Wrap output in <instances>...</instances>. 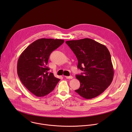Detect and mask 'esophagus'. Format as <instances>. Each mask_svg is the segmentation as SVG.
I'll use <instances>...</instances> for the list:
<instances>
[{
  "instance_id": "obj_1",
  "label": "esophagus",
  "mask_w": 132,
  "mask_h": 132,
  "mask_svg": "<svg viewBox=\"0 0 132 132\" xmlns=\"http://www.w3.org/2000/svg\"><path fill=\"white\" fill-rule=\"evenodd\" d=\"M65 78L66 79H72V76H65Z\"/></svg>"
}]
</instances>
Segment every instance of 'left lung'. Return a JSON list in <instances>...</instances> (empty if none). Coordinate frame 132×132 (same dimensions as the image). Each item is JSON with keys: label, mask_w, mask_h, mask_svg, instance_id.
<instances>
[{"label": "left lung", "mask_w": 132, "mask_h": 132, "mask_svg": "<svg viewBox=\"0 0 132 132\" xmlns=\"http://www.w3.org/2000/svg\"><path fill=\"white\" fill-rule=\"evenodd\" d=\"M66 43L76 56L78 68L84 71L76 75L80 86L75 91L87 99L98 96L110 85L114 76L108 49L88 38L67 41Z\"/></svg>", "instance_id": "obj_1"}]
</instances>
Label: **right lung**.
Wrapping results in <instances>:
<instances>
[{"mask_svg":"<svg viewBox=\"0 0 132 132\" xmlns=\"http://www.w3.org/2000/svg\"><path fill=\"white\" fill-rule=\"evenodd\" d=\"M63 40L42 38L29 45L18 61L17 73L23 85L33 95L43 97L52 91L60 80L48 72L47 67L51 53Z\"/></svg>","mask_w":132,"mask_h":132,"instance_id":"obj_1","label":"right lung"}]
</instances>
